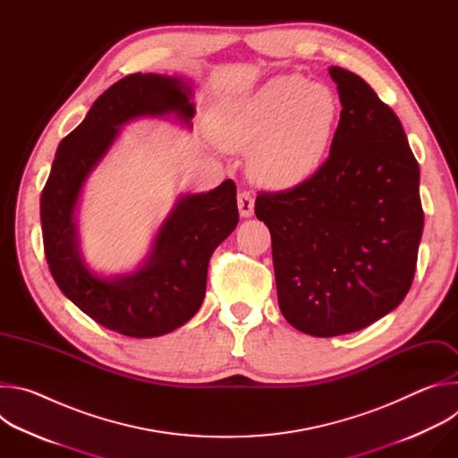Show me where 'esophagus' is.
<instances>
[{
  "label": "esophagus",
  "instance_id": "esophagus-1",
  "mask_svg": "<svg viewBox=\"0 0 458 458\" xmlns=\"http://www.w3.org/2000/svg\"><path fill=\"white\" fill-rule=\"evenodd\" d=\"M237 207H239L241 217H251L253 216V207H255L253 195L250 191H241L239 199H237Z\"/></svg>",
  "mask_w": 458,
  "mask_h": 458
}]
</instances>
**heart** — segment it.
Listing matches in <instances>:
<instances>
[{
    "mask_svg": "<svg viewBox=\"0 0 458 458\" xmlns=\"http://www.w3.org/2000/svg\"><path fill=\"white\" fill-rule=\"evenodd\" d=\"M341 114V99L328 85L281 74L221 106L212 132L228 150L253 146L251 175L268 188L288 190L313 177L328 159Z\"/></svg>",
    "mask_w": 458,
    "mask_h": 458,
    "instance_id": "1",
    "label": "heart"
}]
</instances>
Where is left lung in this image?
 I'll return each instance as SVG.
<instances>
[{"mask_svg": "<svg viewBox=\"0 0 458 458\" xmlns=\"http://www.w3.org/2000/svg\"><path fill=\"white\" fill-rule=\"evenodd\" d=\"M343 114L322 168L284 191H260L279 308L302 334L366 328L410 292L424 228L420 170L401 119L357 74L330 67Z\"/></svg>", "mask_w": 458, "mask_h": 458, "instance_id": "8db88e82", "label": "left lung"}]
</instances>
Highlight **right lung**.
Here are the masks:
<instances>
[{"label": "right lung", "instance_id": "add662e5", "mask_svg": "<svg viewBox=\"0 0 458 458\" xmlns=\"http://www.w3.org/2000/svg\"><path fill=\"white\" fill-rule=\"evenodd\" d=\"M190 99L191 85L177 76L138 72L119 80L59 143L41 193L43 246L55 284L90 318L126 337L165 335L198 313L210 257L239 221L235 182L226 179L207 193L181 195L145 263L115 277H101L85 265L78 241V201L121 124L174 115L191 126L195 108Z\"/></svg>", "mask_w": 458, "mask_h": 458}]
</instances>
